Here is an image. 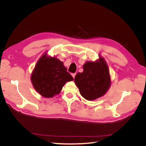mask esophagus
<instances>
[{
  "mask_svg": "<svg viewBox=\"0 0 146 146\" xmlns=\"http://www.w3.org/2000/svg\"><path fill=\"white\" fill-rule=\"evenodd\" d=\"M72 77L74 79V77H75V76H76V73H72Z\"/></svg>",
  "mask_w": 146,
  "mask_h": 146,
  "instance_id": "1",
  "label": "esophagus"
}]
</instances>
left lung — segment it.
<instances>
[{
	"label": "left lung",
	"mask_w": 146,
	"mask_h": 146,
	"mask_svg": "<svg viewBox=\"0 0 146 146\" xmlns=\"http://www.w3.org/2000/svg\"><path fill=\"white\" fill-rule=\"evenodd\" d=\"M83 71L74 78V83L80 95L88 101H94L105 95L111 85L108 66L100 54L95 61H88Z\"/></svg>",
	"instance_id": "1"
}]
</instances>
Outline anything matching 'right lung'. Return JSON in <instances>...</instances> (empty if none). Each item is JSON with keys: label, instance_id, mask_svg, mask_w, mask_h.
<instances>
[{"label": "right lung", "instance_id": "add662e5", "mask_svg": "<svg viewBox=\"0 0 146 146\" xmlns=\"http://www.w3.org/2000/svg\"><path fill=\"white\" fill-rule=\"evenodd\" d=\"M73 80L67 68L56 56L44 52L36 62L31 74V81L37 92L47 98L60 94L66 82Z\"/></svg>", "mask_w": 146, "mask_h": 146}]
</instances>
